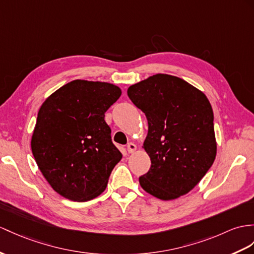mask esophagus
<instances>
[{
	"label": "esophagus",
	"mask_w": 254,
	"mask_h": 254,
	"mask_svg": "<svg viewBox=\"0 0 254 254\" xmlns=\"http://www.w3.org/2000/svg\"><path fill=\"white\" fill-rule=\"evenodd\" d=\"M135 150H137V145H135L134 143H132V142H129V143L127 144V151H128V153H133Z\"/></svg>",
	"instance_id": "obj_1"
}]
</instances>
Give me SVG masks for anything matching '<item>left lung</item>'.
Listing matches in <instances>:
<instances>
[{
	"instance_id": "obj_1",
	"label": "left lung",
	"mask_w": 254,
	"mask_h": 254,
	"mask_svg": "<svg viewBox=\"0 0 254 254\" xmlns=\"http://www.w3.org/2000/svg\"><path fill=\"white\" fill-rule=\"evenodd\" d=\"M128 97L146 116L143 147L151 168L141 188L162 200L193 190L216 155L213 111L202 91L184 79L155 74L131 85Z\"/></svg>"
}]
</instances>
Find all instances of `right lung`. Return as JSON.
Masks as SVG:
<instances>
[{"mask_svg":"<svg viewBox=\"0 0 254 254\" xmlns=\"http://www.w3.org/2000/svg\"><path fill=\"white\" fill-rule=\"evenodd\" d=\"M119 86L75 79L43 102L31 139L36 164L54 190L73 201L96 198L122 159L104 113Z\"/></svg>","mask_w":254,"mask_h":254,"instance_id":"1","label":"right lung"}]
</instances>
